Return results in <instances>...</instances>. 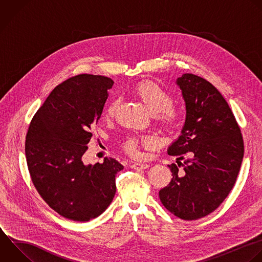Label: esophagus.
Returning <instances> with one entry per match:
<instances>
[{"label": "esophagus", "instance_id": "34e87169", "mask_svg": "<svg viewBox=\"0 0 262 262\" xmlns=\"http://www.w3.org/2000/svg\"><path fill=\"white\" fill-rule=\"evenodd\" d=\"M148 167H149L148 164H143V163H134L131 165V168L134 170H144Z\"/></svg>", "mask_w": 262, "mask_h": 262}]
</instances>
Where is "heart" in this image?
Wrapping results in <instances>:
<instances>
[{"instance_id":"heart-1","label":"heart","mask_w":262,"mask_h":262,"mask_svg":"<svg viewBox=\"0 0 262 262\" xmlns=\"http://www.w3.org/2000/svg\"><path fill=\"white\" fill-rule=\"evenodd\" d=\"M135 93L155 114L156 121L163 130L169 133L177 131L182 125V114L173 105L172 95L161 85L150 80H143L136 84ZM119 99H113L105 108V117L113 118L119 106ZM152 146L155 139L149 135H130L122 142L123 149L131 157L140 156L139 145Z\"/></svg>"}]
</instances>
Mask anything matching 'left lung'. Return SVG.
<instances>
[{"instance_id": "8db88e82", "label": "left lung", "mask_w": 262, "mask_h": 262, "mask_svg": "<svg viewBox=\"0 0 262 262\" xmlns=\"http://www.w3.org/2000/svg\"><path fill=\"white\" fill-rule=\"evenodd\" d=\"M186 107L181 135L168 148L184 159L169 165L173 178L159 191L164 207L183 220L215 211L232 189L244 157L241 129L227 102L207 80L184 74L177 79ZM182 165V170L178 167Z\"/></svg>"}]
</instances>
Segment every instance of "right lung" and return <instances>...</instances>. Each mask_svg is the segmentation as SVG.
<instances>
[{
    "label": "right lung",
    "mask_w": 262,
    "mask_h": 262,
    "mask_svg": "<svg viewBox=\"0 0 262 262\" xmlns=\"http://www.w3.org/2000/svg\"><path fill=\"white\" fill-rule=\"evenodd\" d=\"M114 81L82 74L56 86L31 121L26 157L42 199L74 221L98 217L116 193V174L124 166L113 158L84 165L83 155Z\"/></svg>",
    "instance_id": "1"
}]
</instances>
